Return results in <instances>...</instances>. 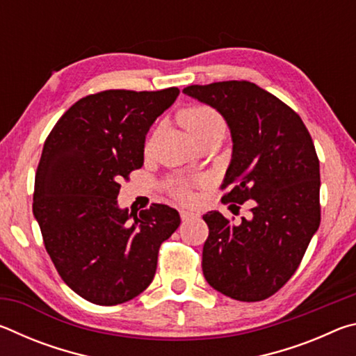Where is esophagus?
<instances>
[{
    "label": "esophagus",
    "instance_id": "esophagus-1",
    "mask_svg": "<svg viewBox=\"0 0 356 356\" xmlns=\"http://www.w3.org/2000/svg\"><path fill=\"white\" fill-rule=\"evenodd\" d=\"M180 218H182V221L197 220V218H200V213L191 212V210H180Z\"/></svg>",
    "mask_w": 356,
    "mask_h": 356
}]
</instances>
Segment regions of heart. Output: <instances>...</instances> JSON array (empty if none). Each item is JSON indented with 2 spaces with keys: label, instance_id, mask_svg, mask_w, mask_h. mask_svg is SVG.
I'll return each instance as SVG.
<instances>
[{
  "label": "heart",
  "instance_id": "1",
  "mask_svg": "<svg viewBox=\"0 0 356 356\" xmlns=\"http://www.w3.org/2000/svg\"><path fill=\"white\" fill-rule=\"evenodd\" d=\"M179 122L184 125L186 131L195 138L196 143L212 135H222L225 131V119L220 114L218 110H215L210 105H191L184 108L179 113ZM155 140V134L150 135L146 141V150L152 147ZM174 193L180 201H190L191 200V191L188 185L184 180H177L174 184Z\"/></svg>",
  "mask_w": 356,
  "mask_h": 356
}]
</instances>
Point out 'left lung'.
<instances>
[{
    "instance_id": "obj_1",
    "label": "left lung",
    "mask_w": 356,
    "mask_h": 356,
    "mask_svg": "<svg viewBox=\"0 0 356 356\" xmlns=\"http://www.w3.org/2000/svg\"><path fill=\"white\" fill-rule=\"evenodd\" d=\"M182 92L218 110L231 129L232 160L221 202H236L238 212L237 204L251 206L240 222L220 212L202 216L209 226L202 273L234 300L272 297L297 272L321 225V170L312 138L291 106L251 81L191 84Z\"/></svg>"
}]
</instances>
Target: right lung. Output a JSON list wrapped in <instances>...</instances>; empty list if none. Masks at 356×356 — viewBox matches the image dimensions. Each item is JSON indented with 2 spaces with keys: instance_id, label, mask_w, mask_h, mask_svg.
I'll use <instances>...</instances> for the list:
<instances>
[{
  "instance_id": "obj_1",
  "label": "right lung",
  "mask_w": 356,
  "mask_h": 356,
  "mask_svg": "<svg viewBox=\"0 0 356 356\" xmlns=\"http://www.w3.org/2000/svg\"><path fill=\"white\" fill-rule=\"evenodd\" d=\"M179 89H108L72 105L47 136L35 171L33 213L59 276L94 305L146 291L161 243L180 225L176 209H119L120 180L144 160V141Z\"/></svg>"
}]
</instances>
